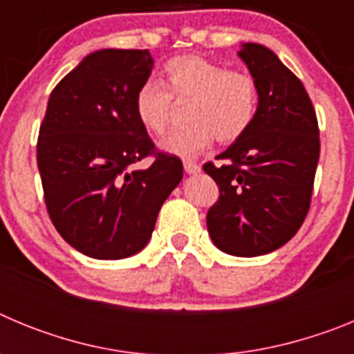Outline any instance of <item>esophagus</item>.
<instances>
[{
  "mask_svg": "<svg viewBox=\"0 0 354 354\" xmlns=\"http://www.w3.org/2000/svg\"><path fill=\"white\" fill-rule=\"evenodd\" d=\"M184 170H186L187 174H198L202 168H200L198 162L195 161H184Z\"/></svg>",
  "mask_w": 354,
  "mask_h": 354,
  "instance_id": "1",
  "label": "esophagus"
}]
</instances>
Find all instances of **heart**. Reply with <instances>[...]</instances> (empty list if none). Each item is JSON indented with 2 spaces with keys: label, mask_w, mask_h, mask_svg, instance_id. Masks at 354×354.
<instances>
[{
  "label": "heart",
  "mask_w": 354,
  "mask_h": 354,
  "mask_svg": "<svg viewBox=\"0 0 354 354\" xmlns=\"http://www.w3.org/2000/svg\"><path fill=\"white\" fill-rule=\"evenodd\" d=\"M175 101L192 99L186 109L189 124L171 131L162 150L179 158H193L212 145L239 140L252 126L259 108V86L252 74L204 56L183 55L162 67V83L149 80L136 90L134 111L147 131L165 134Z\"/></svg>",
  "instance_id": "heart-1"
}]
</instances>
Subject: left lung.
I'll use <instances>...</instances> for the list:
<instances>
[{
    "instance_id": "1",
    "label": "left lung",
    "mask_w": 354,
    "mask_h": 354,
    "mask_svg": "<svg viewBox=\"0 0 354 354\" xmlns=\"http://www.w3.org/2000/svg\"><path fill=\"white\" fill-rule=\"evenodd\" d=\"M241 60L259 86V108L239 140L204 171L220 187L207 230L221 252L257 257L283 246L310 209L319 161L315 109L301 81L261 44H243Z\"/></svg>"
}]
</instances>
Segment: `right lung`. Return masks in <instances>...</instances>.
I'll list each match as a JSON object with an SVG mask.
<instances>
[{
    "mask_svg": "<svg viewBox=\"0 0 354 354\" xmlns=\"http://www.w3.org/2000/svg\"><path fill=\"white\" fill-rule=\"evenodd\" d=\"M149 49H101L49 95L37 165L53 225L72 248L117 261L149 243L159 209L183 179V161L156 149L134 111L149 80ZM155 161L147 171L132 165Z\"/></svg>",
    "mask_w": 354,
    "mask_h": 354,
    "instance_id": "obj_1",
    "label": "right lung"
}]
</instances>
